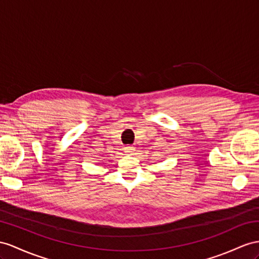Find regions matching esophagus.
Masks as SVG:
<instances>
[{"label": "esophagus", "instance_id": "34e87169", "mask_svg": "<svg viewBox=\"0 0 259 259\" xmlns=\"http://www.w3.org/2000/svg\"><path fill=\"white\" fill-rule=\"evenodd\" d=\"M124 152L127 154H131L132 152H135V147H132V145H128V147L124 148Z\"/></svg>", "mask_w": 259, "mask_h": 259}]
</instances>
